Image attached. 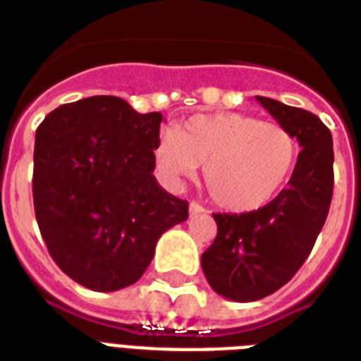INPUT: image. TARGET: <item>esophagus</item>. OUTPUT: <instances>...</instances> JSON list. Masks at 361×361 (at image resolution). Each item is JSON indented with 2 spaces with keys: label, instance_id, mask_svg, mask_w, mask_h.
<instances>
[{
  "label": "esophagus",
  "instance_id": "34e87169",
  "mask_svg": "<svg viewBox=\"0 0 361 361\" xmlns=\"http://www.w3.org/2000/svg\"><path fill=\"white\" fill-rule=\"evenodd\" d=\"M198 214H206V208H204V206H200L198 202L189 204V215H191V217H195V215H198Z\"/></svg>",
  "mask_w": 361,
  "mask_h": 361
}]
</instances>
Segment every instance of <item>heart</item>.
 <instances>
[{
  "label": "heart",
  "mask_w": 361,
  "mask_h": 361,
  "mask_svg": "<svg viewBox=\"0 0 361 361\" xmlns=\"http://www.w3.org/2000/svg\"><path fill=\"white\" fill-rule=\"evenodd\" d=\"M157 166L172 181L204 166L209 197L231 212L266 206L285 187L298 161V142L279 123L238 112L192 116L155 146Z\"/></svg>",
  "instance_id": "b5f03b06"
}]
</instances>
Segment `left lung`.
Segmentation results:
<instances>
[{
  "label": "left lung",
  "mask_w": 361,
  "mask_h": 361,
  "mask_svg": "<svg viewBox=\"0 0 361 361\" xmlns=\"http://www.w3.org/2000/svg\"><path fill=\"white\" fill-rule=\"evenodd\" d=\"M300 142L288 185L269 204L247 214H214L217 236L202 252L209 286L232 302L274 294L307 260L334 195V142L319 116L275 99L257 97Z\"/></svg>",
  "instance_id": "obj_1"
}]
</instances>
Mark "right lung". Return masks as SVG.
<instances>
[{"instance_id":"obj_1","label":"right lung","mask_w":361,"mask_h":361,"mask_svg":"<svg viewBox=\"0 0 361 361\" xmlns=\"http://www.w3.org/2000/svg\"><path fill=\"white\" fill-rule=\"evenodd\" d=\"M163 114L95 95L61 104L35 133L33 206L59 269L78 285L114 292L152 262L163 232L189 217L187 200L159 185Z\"/></svg>"}]
</instances>
